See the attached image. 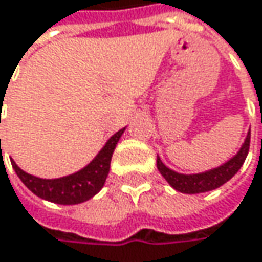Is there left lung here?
Listing matches in <instances>:
<instances>
[{"instance_id":"1","label":"left lung","mask_w":262,"mask_h":262,"mask_svg":"<svg viewBox=\"0 0 262 262\" xmlns=\"http://www.w3.org/2000/svg\"><path fill=\"white\" fill-rule=\"evenodd\" d=\"M249 145H250V132L247 133L241 148L238 150L234 158H231L228 162H225L223 165L208 170L205 173H197V174H182V173H176L173 170H170L158 156L156 165L159 173L165 178V181L170 183L176 191H181L185 194H199V192H206V191H212L219 186H222L223 183H226L229 179H232L236 174V171L241 168V165L244 164L247 153H249Z\"/></svg>"}]
</instances>
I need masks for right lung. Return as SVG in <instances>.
<instances>
[{"label":"right lung","instance_id":"add662e5","mask_svg":"<svg viewBox=\"0 0 262 262\" xmlns=\"http://www.w3.org/2000/svg\"><path fill=\"white\" fill-rule=\"evenodd\" d=\"M124 130L126 129H121L115 135H112L109 141L104 144V147L98 151V155L84 168L65 178L40 179L31 176L24 170H21L13 159H12V167L23 183L37 197L59 205H77L89 200L103 188L106 178L109 174L114 150Z\"/></svg>","mask_w":262,"mask_h":262}]
</instances>
